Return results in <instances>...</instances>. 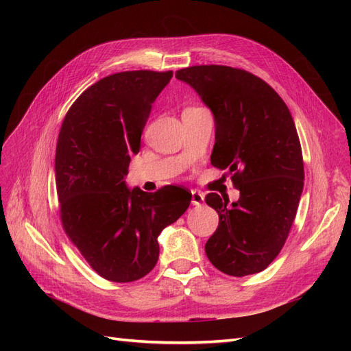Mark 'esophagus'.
<instances>
[{"mask_svg":"<svg viewBox=\"0 0 351 351\" xmlns=\"http://www.w3.org/2000/svg\"><path fill=\"white\" fill-rule=\"evenodd\" d=\"M204 200H205V195L197 192V190H193V192H192V204L195 206H200L202 204H204Z\"/></svg>","mask_w":351,"mask_h":351,"instance_id":"1","label":"esophagus"}]
</instances>
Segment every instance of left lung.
<instances>
[{
    "label": "left lung",
    "mask_w": 351,
    "mask_h": 351,
    "mask_svg": "<svg viewBox=\"0 0 351 351\" xmlns=\"http://www.w3.org/2000/svg\"><path fill=\"white\" fill-rule=\"evenodd\" d=\"M214 114L210 164L227 169L240 197L205 202L219 224L205 244L217 269L232 277L263 271L289 237L303 192V155L289 107L254 74L228 66H193L176 73Z\"/></svg>",
    "instance_id": "left-lung-1"
}]
</instances>
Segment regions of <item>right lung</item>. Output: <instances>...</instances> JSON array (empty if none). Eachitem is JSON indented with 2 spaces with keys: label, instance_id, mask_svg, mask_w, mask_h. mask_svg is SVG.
Segmentation results:
<instances>
[{
  "label": "right lung",
  "instance_id": "right-lung-1",
  "mask_svg": "<svg viewBox=\"0 0 351 351\" xmlns=\"http://www.w3.org/2000/svg\"><path fill=\"white\" fill-rule=\"evenodd\" d=\"M173 71L111 74L73 102L56 151L60 217L90 268L114 282H132L158 262V236L182 217L192 193L168 184L155 193L130 190L124 177L152 104Z\"/></svg>",
  "mask_w": 351,
  "mask_h": 351
}]
</instances>
